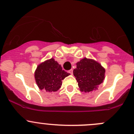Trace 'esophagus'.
Returning a JSON list of instances; mask_svg holds the SVG:
<instances>
[{
	"instance_id": "esophagus-1",
	"label": "esophagus",
	"mask_w": 134,
	"mask_h": 134,
	"mask_svg": "<svg viewBox=\"0 0 134 134\" xmlns=\"http://www.w3.org/2000/svg\"><path fill=\"white\" fill-rule=\"evenodd\" d=\"M69 72L71 74H72V73H73V70H72V69L69 70Z\"/></svg>"
}]
</instances>
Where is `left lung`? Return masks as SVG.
I'll use <instances>...</instances> for the list:
<instances>
[{"instance_id":"obj_1","label":"left lung","mask_w":134,"mask_h":134,"mask_svg":"<svg viewBox=\"0 0 134 134\" xmlns=\"http://www.w3.org/2000/svg\"><path fill=\"white\" fill-rule=\"evenodd\" d=\"M105 70L102 66L91 59H82L76 63L73 74L81 92H90L98 88L105 78Z\"/></svg>"}]
</instances>
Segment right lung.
I'll return each mask as SVG.
<instances>
[{
  "mask_svg": "<svg viewBox=\"0 0 134 134\" xmlns=\"http://www.w3.org/2000/svg\"><path fill=\"white\" fill-rule=\"evenodd\" d=\"M53 58L39 65L35 72V78L40 89L47 92H56L61 87L62 80L69 75Z\"/></svg>",
  "mask_w": 134,
  "mask_h": 134,
  "instance_id": "1",
  "label": "right lung"
}]
</instances>
